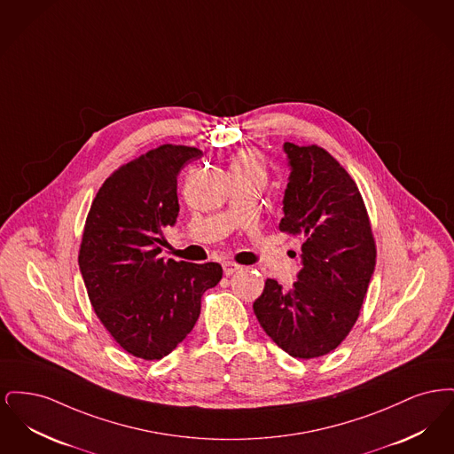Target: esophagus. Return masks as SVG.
I'll return each instance as SVG.
<instances>
[{
  "instance_id": "obj_1",
  "label": "esophagus",
  "mask_w": 454,
  "mask_h": 454,
  "mask_svg": "<svg viewBox=\"0 0 454 454\" xmlns=\"http://www.w3.org/2000/svg\"><path fill=\"white\" fill-rule=\"evenodd\" d=\"M241 269V265H238L237 262H231V260H226L223 262V270H224V276H231L235 274L237 270Z\"/></svg>"
}]
</instances>
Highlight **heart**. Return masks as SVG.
<instances>
[{
    "label": "heart",
    "mask_w": 454,
    "mask_h": 454,
    "mask_svg": "<svg viewBox=\"0 0 454 454\" xmlns=\"http://www.w3.org/2000/svg\"><path fill=\"white\" fill-rule=\"evenodd\" d=\"M230 172L265 175V165L257 153L243 150L233 156V160L230 163Z\"/></svg>",
    "instance_id": "obj_1"
}]
</instances>
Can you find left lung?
Instances as JSON below:
<instances>
[{"mask_svg": "<svg viewBox=\"0 0 454 454\" xmlns=\"http://www.w3.org/2000/svg\"><path fill=\"white\" fill-rule=\"evenodd\" d=\"M291 175L279 230L302 237L293 287L267 279L254 311L265 333L293 357H320L342 344L364 302L376 243L363 195L324 148L284 143Z\"/></svg>", "mask_w": 454, "mask_h": 454, "instance_id": "8db88e82", "label": "left lung"}]
</instances>
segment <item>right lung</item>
I'll list each match as a JSON object with an SVG mask.
<instances>
[{
	"label": "right lung",
	"mask_w": 454,
	"mask_h": 454,
	"mask_svg": "<svg viewBox=\"0 0 454 454\" xmlns=\"http://www.w3.org/2000/svg\"><path fill=\"white\" fill-rule=\"evenodd\" d=\"M200 156L180 145L141 154L108 176L88 213L78 254L88 298L114 340L145 361L168 356L191 333L202 294L223 278L216 262L160 255L163 228L180 211L176 176Z\"/></svg>",
	"instance_id": "right-lung-1"
}]
</instances>
